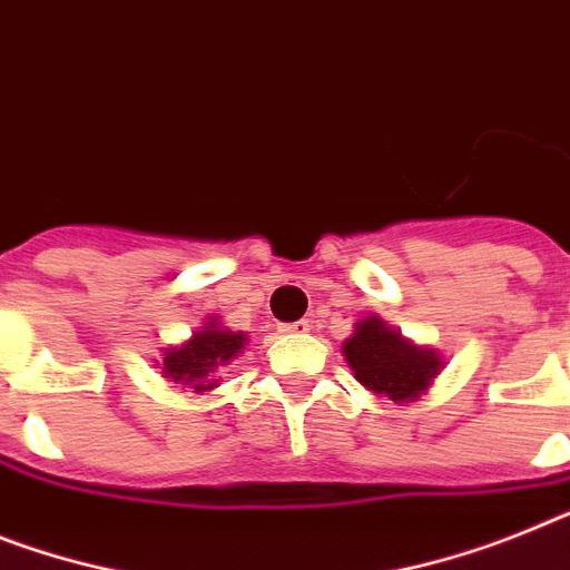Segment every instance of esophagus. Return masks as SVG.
<instances>
[{"mask_svg":"<svg viewBox=\"0 0 570 570\" xmlns=\"http://www.w3.org/2000/svg\"><path fill=\"white\" fill-rule=\"evenodd\" d=\"M311 332V323L308 320H299V323H291V325H282V334H308Z\"/></svg>","mask_w":570,"mask_h":570,"instance_id":"esophagus-1","label":"esophagus"}]
</instances>
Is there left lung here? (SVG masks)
Returning a JSON list of instances; mask_svg holds the SVG:
<instances>
[{"mask_svg": "<svg viewBox=\"0 0 570 570\" xmlns=\"http://www.w3.org/2000/svg\"><path fill=\"white\" fill-rule=\"evenodd\" d=\"M343 357L368 392L395 403L417 401L441 372L435 348L415 345L381 317L354 325V334L343 343Z\"/></svg>", "mask_w": 570, "mask_h": 570, "instance_id": "1", "label": "left lung"}]
</instances>
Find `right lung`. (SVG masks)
Returning a JSON list of instances; mask_svg holds the SVG:
<instances>
[{"label": "right lung", "mask_w": 570, "mask_h": 570, "mask_svg": "<svg viewBox=\"0 0 570 570\" xmlns=\"http://www.w3.org/2000/svg\"><path fill=\"white\" fill-rule=\"evenodd\" d=\"M245 332H230V328H225L213 317L187 343L167 348L160 368H164V377H169L173 383H181V386H189L196 395H202V392H210L216 386L213 374L245 352Z\"/></svg>", "instance_id": "right-lung-1"}]
</instances>
